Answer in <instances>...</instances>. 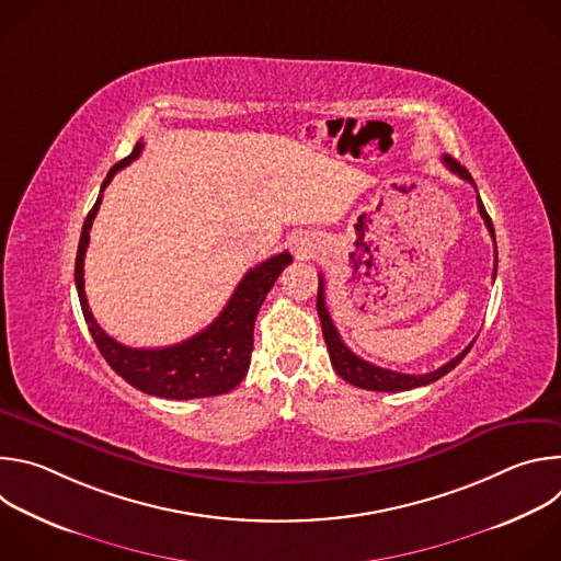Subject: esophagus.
Here are the masks:
<instances>
[{
	"label": "esophagus",
	"mask_w": 561,
	"mask_h": 561,
	"mask_svg": "<svg viewBox=\"0 0 561 561\" xmlns=\"http://www.w3.org/2000/svg\"><path fill=\"white\" fill-rule=\"evenodd\" d=\"M295 255L304 260V257H310L312 251H310V247H308L306 242H297V244H295Z\"/></svg>",
	"instance_id": "esophagus-1"
}]
</instances>
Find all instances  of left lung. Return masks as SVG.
<instances>
[{
	"instance_id": "8db88e82",
	"label": "left lung",
	"mask_w": 561,
	"mask_h": 561,
	"mask_svg": "<svg viewBox=\"0 0 561 561\" xmlns=\"http://www.w3.org/2000/svg\"><path fill=\"white\" fill-rule=\"evenodd\" d=\"M444 164L448 167V171H453L455 175H459L461 180L470 182L474 186V180L470 178V173L457 162V159H453L450 154H444ZM477 191V186H474ZM477 208H479V215L484 217V224L493 237L495 242V228H493V221L482 204V199H479V193H477ZM495 275H497V244H495ZM317 314H319V322H322V333H324V342L329 346V355H331V364L335 368V373L346 379L348 383L357 386V388H366V390H377V392H399V390H411V388H417V386H426V383H433L437 381L439 377H444L446 373H450L466 355L468 351L472 348V344H468L457 357H453L450 362H446L444 366H439L437 370L433 373H424V375H409V373H397V370H388V368H381V366H375L362 357H357L340 337L333 319L329 314V308H327V297H324V277L319 275V288H317Z\"/></svg>"
}]
</instances>
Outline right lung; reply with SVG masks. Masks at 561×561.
<instances>
[{"label": "right lung", "instance_id": "right-lung-1", "mask_svg": "<svg viewBox=\"0 0 561 561\" xmlns=\"http://www.w3.org/2000/svg\"><path fill=\"white\" fill-rule=\"evenodd\" d=\"M144 144L137 141L133 152L115 164L100 191V197L87 215L82 237H79L75 260V286L82 304L89 331L108 362V366L130 386L146 394L164 399H197L215 397L232 390L247 377L253 353V331L257 312L282 271L293 262L290 253H279L260 266L251 268L237 284L232 297L215 317V322L191 340L167 348H130L108 337L89 308L84 293V257L91 242V226L102 204V193L117 171L139 157Z\"/></svg>", "mask_w": 561, "mask_h": 561}]
</instances>
